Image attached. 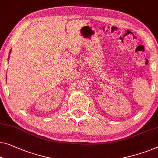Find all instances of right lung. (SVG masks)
<instances>
[{
  "label": "right lung",
  "instance_id": "obj_1",
  "mask_svg": "<svg viewBox=\"0 0 158 158\" xmlns=\"http://www.w3.org/2000/svg\"><path fill=\"white\" fill-rule=\"evenodd\" d=\"M10 52H11V51H10V52H9V54H10ZM8 59H9V58H8Z\"/></svg>",
  "mask_w": 158,
  "mask_h": 158
}]
</instances>
